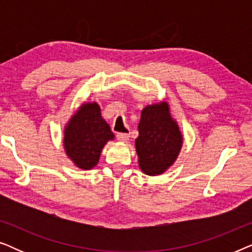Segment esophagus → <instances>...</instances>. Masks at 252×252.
<instances>
[{"label":"esophagus","instance_id":"34e87169","mask_svg":"<svg viewBox=\"0 0 252 252\" xmlns=\"http://www.w3.org/2000/svg\"><path fill=\"white\" fill-rule=\"evenodd\" d=\"M117 139H118L120 142H127L129 139V134L127 133H118L117 134Z\"/></svg>","mask_w":252,"mask_h":252}]
</instances>
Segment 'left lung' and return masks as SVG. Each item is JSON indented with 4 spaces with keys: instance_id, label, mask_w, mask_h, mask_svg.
I'll list each match as a JSON object with an SVG mask.
<instances>
[{
    "instance_id": "obj_1",
    "label": "left lung",
    "mask_w": 252,
    "mask_h": 252,
    "mask_svg": "<svg viewBox=\"0 0 252 252\" xmlns=\"http://www.w3.org/2000/svg\"><path fill=\"white\" fill-rule=\"evenodd\" d=\"M135 149L139 166L148 175L164 173L174 164L182 147V134L167 102L147 105L141 112Z\"/></svg>"
}]
</instances>
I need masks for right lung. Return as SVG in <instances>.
<instances>
[{
	"mask_svg": "<svg viewBox=\"0 0 252 252\" xmlns=\"http://www.w3.org/2000/svg\"><path fill=\"white\" fill-rule=\"evenodd\" d=\"M113 139L97 103H84L65 126L64 149L75 166L91 170L98 163L103 147Z\"/></svg>",
	"mask_w": 252,
	"mask_h": 252,
	"instance_id": "right-lung-1",
	"label": "right lung"
}]
</instances>
